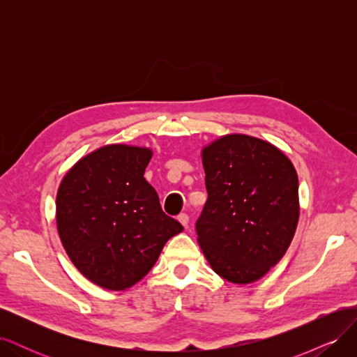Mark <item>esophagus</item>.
I'll return each mask as SVG.
<instances>
[{"label":"esophagus","instance_id":"34e87169","mask_svg":"<svg viewBox=\"0 0 357 357\" xmlns=\"http://www.w3.org/2000/svg\"><path fill=\"white\" fill-rule=\"evenodd\" d=\"M178 222L183 225V226H185V228H188V226H189V215L186 214V213H181V214H178Z\"/></svg>","mask_w":357,"mask_h":357}]
</instances>
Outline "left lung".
<instances>
[{
    "instance_id": "left-lung-1",
    "label": "left lung",
    "mask_w": 357,
    "mask_h": 357,
    "mask_svg": "<svg viewBox=\"0 0 357 357\" xmlns=\"http://www.w3.org/2000/svg\"><path fill=\"white\" fill-rule=\"evenodd\" d=\"M208 199L197 220L198 243L213 271L253 283L278 264L299 219L298 174L275 146L231 134L202 150Z\"/></svg>"
}]
</instances>
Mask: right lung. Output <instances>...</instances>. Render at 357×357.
Returning a JSON list of instances; mask_svg holds the SVG:
<instances>
[{"mask_svg":"<svg viewBox=\"0 0 357 357\" xmlns=\"http://www.w3.org/2000/svg\"><path fill=\"white\" fill-rule=\"evenodd\" d=\"M150 158V149L104 146L80 159L58 189L62 245L75 268L104 289L134 286L183 231L144 178Z\"/></svg>","mask_w":357,"mask_h":357,"instance_id":"1","label":"right lung"}]
</instances>
